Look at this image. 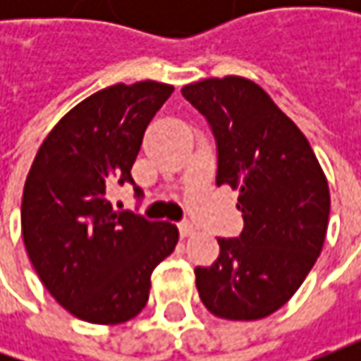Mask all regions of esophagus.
<instances>
[{
    "mask_svg": "<svg viewBox=\"0 0 361 361\" xmlns=\"http://www.w3.org/2000/svg\"><path fill=\"white\" fill-rule=\"evenodd\" d=\"M178 233H180V237L185 239V237H190V235L195 233V227H192L188 221H183V223H178Z\"/></svg>",
    "mask_w": 361,
    "mask_h": 361,
    "instance_id": "34e87169",
    "label": "esophagus"
}]
</instances>
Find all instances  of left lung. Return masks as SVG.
Returning a JSON list of instances; mask_svg holds the SVG:
<instances>
[{
  "instance_id": "8db88e82",
  "label": "left lung",
  "mask_w": 361,
  "mask_h": 361,
  "mask_svg": "<svg viewBox=\"0 0 361 361\" xmlns=\"http://www.w3.org/2000/svg\"><path fill=\"white\" fill-rule=\"evenodd\" d=\"M216 145V187L239 190L241 235L219 239L211 267H197L204 307L223 319H261L285 305L326 241L329 188L307 138L265 92L239 76L183 88Z\"/></svg>"
}]
</instances>
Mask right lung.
Returning <instances> with one entry per match:
<instances>
[{
	"label": "right lung",
	"mask_w": 361,
	"mask_h": 361,
	"mask_svg": "<svg viewBox=\"0 0 361 361\" xmlns=\"http://www.w3.org/2000/svg\"><path fill=\"white\" fill-rule=\"evenodd\" d=\"M173 90L146 80L92 94L54 126L25 178V251L51 298L84 322L122 324L138 315L152 271L176 247L174 225L114 211L106 201L114 185H134L146 126ZM134 192L140 197V188Z\"/></svg>",
	"instance_id": "right-lung-1"
}]
</instances>
